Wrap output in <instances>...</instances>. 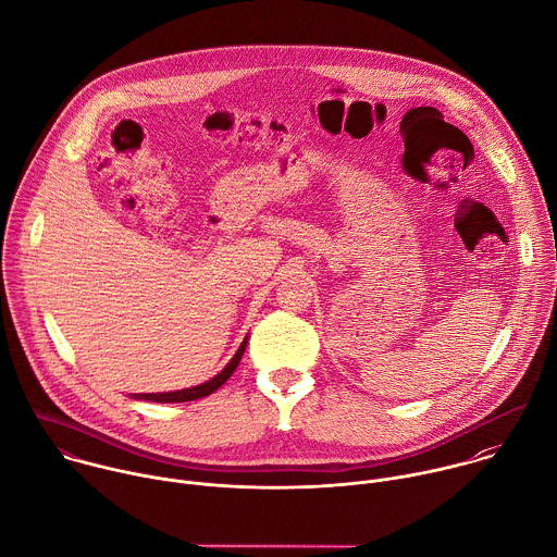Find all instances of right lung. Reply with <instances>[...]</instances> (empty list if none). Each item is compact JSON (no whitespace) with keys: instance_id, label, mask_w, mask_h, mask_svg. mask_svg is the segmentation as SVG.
<instances>
[{"instance_id":"obj_1","label":"right lung","mask_w":557,"mask_h":557,"mask_svg":"<svg viewBox=\"0 0 557 557\" xmlns=\"http://www.w3.org/2000/svg\"><path fill=\"white\" fill-rule=\"evenodd\" d=\"M245 347H247V338L240 343L238 351L234 354V358L227 362V367L214 375L212 380H208L206 384H199V386H193V388H184V391H173V393H145V395H132V399H145V401H156V404H180V401H195V399H201V397H208L212 395L216 388H221L230 375L234 373V369L238 367L243 354H245Z\"/></svg>"}]
</instances>
